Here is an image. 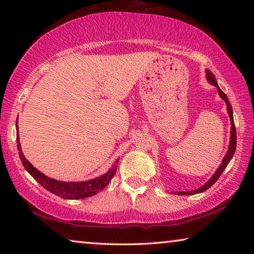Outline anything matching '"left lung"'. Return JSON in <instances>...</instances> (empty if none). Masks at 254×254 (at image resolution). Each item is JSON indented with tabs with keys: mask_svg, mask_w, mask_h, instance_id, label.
<instances>
[{
	"mask_svg": "<svg viewBox=\"0 0 254 254\" xmlns=\"http://www.w3.org/2000/svg\"><path fill=\"white\" fill-rule=\"evenodd\" d=\"M207 79L208 81L212 85H214L215 87H217V91L218 94H220V96L223 98V100L225 101L226 103V106H227V112H229V115H230V120H231V141H230V147L229 150H227V153L225 158L223 159V162L222 165L220 166V168L216 170V173L213 175V177L210 178L207 183H206L204 186H201L200 188L196 189V190H191V191H186V192H177L178 195H194V194H198V192H203L205 191L206 189H208L210 186H213V185L216 183V180L221 177V175L223 174V171L225 170V168L229 165V162L231 161L232 157H233V154L235 152V148H236V130H235V126H234V119H233V111H232V106L230 104V101L229 98H227L226 94L222 91V89L218 87L217 85V81L215 79V76L213 75L212 71L207 70Z\"/></svg>",
	"mask_w": 254,
	"mask_h": 254,
	"instance_id": "left-lung-1",
	"label": "left lung"
}]
</instances>
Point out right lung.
<instances>
[{
	"instance_id": "obj_1",
	"label": "right lung",
	"mask_w": 254,
	"mask_h": 254,
	"mask_svg": "<svg viewBox=\"0 0 254 254\" xmlns=\"http://www.w3.org/2000/svg\"><path fill=\"white\" fill-rule=\"evenodd\" d=\"M19 141L20 140H19V133H18L16 142H18L20 159L21 161H22V165L25 168V170H27L28 173L31 175L42 187L46 188L47 190H49L50 192H53V194L62 197V198L79 199V198H86V197L97 194L98 191L102 190V189H104L107 185H109L111 179L113 178V176L115 175V170H117V166H114L113 168L110 169V171H107L105 175H103L101 177L92 179V180H86V182H80V183L58 182V180L47 177V176L40 173L39 170L34 168L31 163H30L23 156ZM117 162H119V160H117Z\"/></svg>"
}]
</instances>
